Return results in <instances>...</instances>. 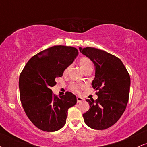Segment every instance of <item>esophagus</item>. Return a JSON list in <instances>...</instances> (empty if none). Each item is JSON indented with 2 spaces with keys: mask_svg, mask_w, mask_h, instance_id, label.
Here are the masks:
<instances>
[{
  "mask_svg": "<svg viewBox=\"0 0 147 147\" xmlns=\"http://www.w3.org/2000/svg\"><path fill=\"white\" fill-rule=\"evenodd\" d=\"M84 100V99L83 98H82V97H77V103H80V102H83Z\"/></svg>",
  "mask_w": 147,
  "mask_h": 147,
  "instance_id": "34e87169",
  "label": "esophagus"
}]
</instances>
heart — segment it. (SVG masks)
<instances>
[{
    "label": "heart",
    "instance_id": "1",
    "mask_svg": "<svg viewBox=\"0 0 147 147\" xmlns=\"http://www.w3.org/2000/svg\"><path fill=\"white\" fill-rule=\"evenodd\" d=\"M79 65H80V67L83 70L84 72L85 70H86L87 69L92 68V62H91V61L89 59L86 58V57H82V58H81L79 59ZM69 69H70V66H68L67 68H65V70H64V74L68 73ZM70 86H71L72 90H73L77 92H79L81 89L84 88L85 87V86L84 84H77L75 83H72Z\"/></svg>",
    "mask_w": 147,
    "mask_h": 147
}]
</instances>
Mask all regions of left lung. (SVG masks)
<instances>
[{"label": "left lung", "mask_w": 147, "mask_h": 147, "mask_svg": "<svg viewBox=\"0 0 147 147\" xmlns=\"http://www.w3.org/2000/svg\"><path fill=\"white\" fill-rule=\"evenodd\" d=\"M79 48L95 65L92 86L98 96L95 101L86 99L90 109L83 114L84 122L92 129H108L117 122L126 109L131 84L129 74L117 57L91 47Z\"/></svg>", "instance_id": "obj_1"}]
</instances>
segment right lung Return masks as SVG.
<instances>
[{
  "label": "right lung",
  "instance_id": "1",
  "mask_svg": "<svg viewBox=\"0 0 147 147\" xmlns=\"http://www.w3.org/2000/svg\"><path fill=\"white\" fill-rule=\"evenodd\" d=\"M78 54L74 47H50L32 57L21 72L19 90L22 106L38 129L54 132L65 124L68 110L75 105L77 97L70 92L58 97L52 95L50 88L56 85V77L63 75Z\"/></svg>",
  "mask_w": 147,
  "mask_h": 147
}]
</instances>
